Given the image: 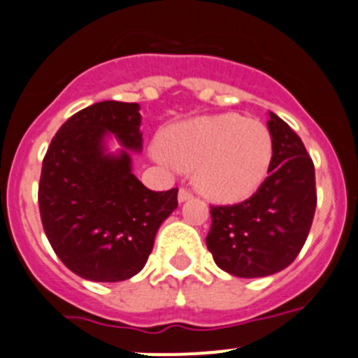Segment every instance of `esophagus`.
Returning a JSON list of instances; mask_svg holds the SVG:
<instances>
[{"label": "esophagus", "mask_w": 358, "mask_h": 358, "mask_svg": "<svg viewBox=\"0 0 358 358\" xmlns=\"http://www.w3.org/2000/svg\"><path fill=\"white\" fill-rule=\"evenodd\" d=\"M193 196V192L188 188L179 189V202H185V200H189Z\"/></svg>", "instance_id": "obj_1"}]
</instances>
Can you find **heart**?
I'll list each match as a JSON object with an SVG mask.
<instances>
[{"label": "heart", "mask_w": 358, "mask_h": 358, "mask_svg": "<svg viewBox=\"0 0 358 358\" xmlns=\"http://www.w3.org/2000/svg\"><path fill=\"white\" fill-rule=\"evenodd\" d=\"M274 152L271 131L237 114L203 115L170 126L156 159L195 170L196 185L210 199L236 202L258 189Z\"/></svg>", "instance_id": "1"}]
</instances>
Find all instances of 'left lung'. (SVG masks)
<instances>
[{"label":"left lung","mask_w":358,"mask_h":358,"mask_svg":"<svg viewBox=\"0 0 358 358\" xmlns=\"http://www.w3.org/2000/svg\"><path fill=\"white\" fill-rule=\"evenodd\" d=\"M274 142L268 176L234 206H210L206 237L220 268L239 278H264L292 264L311 230L316 209L315 165L301 137L271 112Z\"/></svg>","instance_id":"1"}]
</instances>
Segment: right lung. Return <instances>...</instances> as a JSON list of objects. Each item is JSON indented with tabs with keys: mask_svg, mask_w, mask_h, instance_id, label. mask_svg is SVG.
I'll return each instance as SVG.
<instances>
[{
	"mask_svg": "<svg viewBox=\"0 0 358 358\" xmlns=\"http://www.w3.org/2000/svg\"><path fill=\"white\" fill-rule=\"evenodd\" d=\"M138 103L98 101L71 115L42 163L38 207L59 260L100 283L122 281L148 262L159 224L177 207V192H152L131 173L130 156L103 152L114 134L126 149L142 148Z\"/></svg>",
	"mask_w": 358,
	"mask_h": 358,
	"instance_id": "1",
	"label": "right lung"
}]
</instances>
